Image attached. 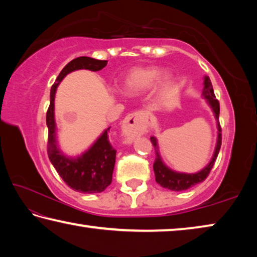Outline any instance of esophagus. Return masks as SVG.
<instances>
[{
	"instance_id": "1",
	"label": "esophagus",
	"mask_w": 257,
	"mask_h": 257,
	"mask_svg": "<svg viewBox=\"0 0 257 257\" xmlns=\"http://www.w3.org/2000/svg\"><path fill=\"white\" fill-rule=\"evenodd\" d=\"M149 123V116L144 111H137L127 115L122 122V133L128 142L145 132Z\"/></svg>"
}]
</instances>
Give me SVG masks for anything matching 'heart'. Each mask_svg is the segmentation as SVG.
I'll use <instances>...</instances> for the list:
<instances>
[{"mask_svg":"<svg viewBox=\"0 0 257 257\" xmlns=\"http://www.w3.org/2000/svg\"><path fill=\"white\" fill-rule=\"evenodd\" d=\"M158 81L156 82V80ZM172 81V76L169 72L161 73V69L154 66L135 67L125 73L122 80V90L125 94H142L152 88L156 82V90L163 93L168 89Z\"/></svg>","mask_w":257,"mask_h":257,"instance_id":"1","label":"heart"}]
</instances>
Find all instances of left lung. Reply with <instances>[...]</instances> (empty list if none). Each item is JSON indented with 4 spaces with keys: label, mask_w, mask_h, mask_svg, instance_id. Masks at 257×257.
Instances as JSON below:
<instances>
[{
    "label": "left lung",
    "mask_w": 257,
    "mask_h": 257,
    "mask_svg": "<svg viewBox=\"0 0 257 257\" xmlns=\"http://www.w3.org/2000/svg\"><path fill=\"white\" fill-rule=\"evenodd\" d=\"M203 97L206 99V102L210 107L212 108L213 113H214L215 120H216V125H217V141L215 145L214 153H213L212 159L205 168L203 170L198 171L196 173H184V172H177L171 170L170 168L167 167L164 162L161 159L160 153H159V145H158V139L155 137H151V142L153 144L155 149V161L153 164L154 173H155V180L160 186H162L163 188L170 189L173 191H181L186 190L193 187L195 185L199 184L206 179V177L210 173L211 169L215 163V160L217 158V154L220 152L221 147V141H222V137H221V127L219 123V114H220V105L219 101L215 98L214 90H213L212 82L210 78L207 76L204 77V88H203Z\"/></svg>",
    "instance_id": "obj_1"
}]
</instances>
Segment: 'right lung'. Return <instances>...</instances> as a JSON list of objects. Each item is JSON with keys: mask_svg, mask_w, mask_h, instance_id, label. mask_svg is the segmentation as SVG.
Here are the masks:
<instances>
[{"mask_svg": "<svg viewBox=\"0 0 257 257\" xmlns=\"http://www.w3.org/2000/svg\"><path fill=\"white\" fill-rule=\"evenodd\" d=\"M106 63L107 61L105 60H96L88 56H79L70 61L62 69L52 86L50 106L46 113V124L49 128L47 154L51 163L70 188L84 194L101 193L111 184L116 153L108 141L107 133L111 127L104 130L94 144L82 154L76 158L64 155L59 149L56 141V123L54 118L55 93L59 84L68 73L80 69L99 71L106 66Z\"/></svg>", "mask_w": 257, "mask_h": 257, "instance_id": "right-lung-1", "label": "right lung"}]
</instances>
